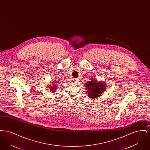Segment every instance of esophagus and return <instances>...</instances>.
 I'll use <instances>...</instances> for the list:
<instances>
[{"label": "esophagus", "instance_id": "obj_1", "mask_svg": "<svg viewBox=\"0 0 150 150\" xmlns=\"http://www.w3.org/2000/svg\"><path fill=\"white\" fill-rule=\"evenodd\" d=\"M79 80V79L78 78L75 79H74V80H75V81H75V83H77V82H78V81Z\"/></svg>", "mask_w": 150, "mask_h": 150}]
</instances>
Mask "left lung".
Returning a JSON list of instances; mask_svg holds the SVG:
<instances>
[{"label":"left lung","mask_w":150,"mask_h":150,"mask_svg":"<svg viewBox=\"0 0 150 150\" xmlns=\"http://www.w3.org/2000/svg\"><path fill=\"white\" fill-rule=\"evenodd\" d=\"M86 85L88 96L92 98H95L101 96L106 89V85L105 83H98L94 80L88 81Z\"/></svg>","instance_id":"1"}]
</instances>
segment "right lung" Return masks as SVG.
Here are the masks:
<instances>
[{
  "instance_id": "add662e5",
  "label": "right lung",
  "mask_w": 150,
  "mask_h": 150,
  "mask_svg": "<svg viewBox=\"0 0 150 150\" xmlns=\"http://www.w3.org/2000/svg\"><path fill=\"white\" fill-rule=\"evenodd\" d=\"M54 82H53L52 84H51V86H50V90L51 91H56L55 89H56V87H57L56 86V85L57 84H55V83H55L54 84H53V83Z\"/></svg>"
}]
</instances>
